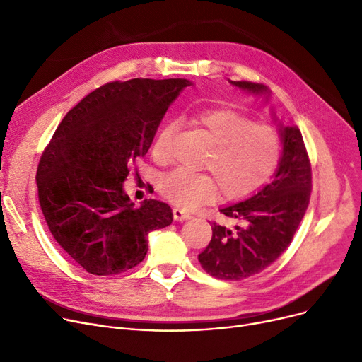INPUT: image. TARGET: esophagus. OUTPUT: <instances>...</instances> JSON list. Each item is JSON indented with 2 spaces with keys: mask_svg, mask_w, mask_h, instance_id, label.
I'll list each match as a JSON object with an SVG mask.
<instances>
[{
  "mask_svg": "<svg viewBox=\"0 0 362 362\" xmlns=\"http://www.w3.org/2000/svg\"><path fill=\"white\" fill-rule=\"evenodd\" d=\"M191 217H192L191 214L183 211V210H180V208H173V218H175V220L183 221V220H189Z\"/></svg>",
  "mask_w": 362,
  "mask_h": 362,
  "instance_id": "34e87169",
  "label": "esophagus"
}]
</instances>
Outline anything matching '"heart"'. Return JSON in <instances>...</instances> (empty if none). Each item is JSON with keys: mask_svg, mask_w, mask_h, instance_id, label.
Listing matches in <instances>:
<instances>
[{"mask_svg": "<svg viewBox=\"0 0 362 362\" xmlns=\"http://www.w3.org/2000/svg\"><path fill=\"white\" fill-rule=\"evenodd\" d=\"M192 123L204 133L210 148L202 161L208 173L171 170L160 177V194L176 206L192 210L216 197L238 201L252 195L270 179L280 157L277 133L267 124L254 123L232 110H202ZM175 126L165 124L154 139L151 156L158 164L170 157Z\"/></svg>", "mask_w": 362, "mask_h": 362, "instance_id": "b5f03b06", "label": "heart"}]
</instances>
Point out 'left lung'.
<instances>
[{"label": "left lung", "instance_id": "left-lung-1", "mask_svg": "<svg viewBox=\"0 0 362 362\" xmlns=\"http://www.w3.org/2000/svg\"><path fill=\"white\" fill-rule=\"evenodd\" d=\"M254 95L270 97L267 86L229 81ZM283 152L272 183L245 199L220 210L239 221L235 227L213 223V238L198 255L201 267L213 277L243 280L261 273L291 245L311 197V164L296 126L279 124Z\"/></svg>", "mask_w": 362, "mask_h": 362}]
</instances>
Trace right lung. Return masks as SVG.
I'll return each instance as SVG.
<instances>
[{
    "label": "right lung",
    "mask_w": 362,
    "mask_h": 362,
    "mask_svg": "<svg viewBox=\"0 0 362 362\" xmlns=\"http://www.w3.org/2000/svg\"><path fill=\"white\" fill-rule=\"evenodd\" d=\"M191 81L110 82L73 107L36 171L37 198L62 250L88 273L120 274L148 251V233L171 224L157 199L135 206L123 183L144 157L168 105Z\"/></svg>",
    "instance_id": "1"
}]
</instances>
